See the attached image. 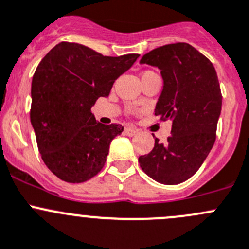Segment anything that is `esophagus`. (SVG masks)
<instances>
[{"mask_svg": "<svg viewBox=\"0 0 249 249\" xmlns=\"http://www.w3.org/2000/svg\"><path fill=\"white\" fill-rule=\"evenodd\" d=\"M124 132H125V135H126V136H135V135L137 134L136 130L132 129V127H125Z\"/></svg>", "mask_w": 249, "mask_h": 249, "instance_id": "34e87169", "label": "esophagus"}]
</instances>
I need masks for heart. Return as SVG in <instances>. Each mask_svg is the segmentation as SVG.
<instances>
[{
  "instance_id": "obj_1",
  "label": "heart",
  "mask_w": 249,
  "mask_h": 249,
  "mask_svg": "<svg viewBox=\"0 0 249 249\" xmlns=\"http://www.w3.org/2000/svg\"><path fill=\"white\" fill-rule=\"evenodd\" d=\"M145 74H154V72H150V71H147V72H144V73L142 74V76H145Z\"/></svg>"
}]
</instances>
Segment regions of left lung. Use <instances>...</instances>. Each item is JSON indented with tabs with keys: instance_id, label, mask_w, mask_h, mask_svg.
Returning <instances> with one entry per match:
<instances>
[{
	"instance_id": "left-lung-1",
	"label": "left lung",
	"mask_w": 249,
	"mask_h": 249,
	"mask_svg": "<svg viewBox=\"0 0 249 249\" xmlns=\"http://www.w3.org/2000/svg\"><path fill=\"white\" fill-rule=\"evenodd\" d=\"M140 64L158 67L164 85L155 115L172 120L167 143L141 155V169L150 178L175 185L192 177L212 149L222 110V94L212 62L188 43H173L143 55Z\"/></svg>"
}]
</instances>
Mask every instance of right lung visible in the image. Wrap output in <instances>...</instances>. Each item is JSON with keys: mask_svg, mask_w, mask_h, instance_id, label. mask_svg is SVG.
<instances>
[{"mask_svg": "<svg viewBox=\"0 0 249 249\" xmlns=\"http://www.w3.org/2000/svg\"><path fill=\"white\" fill-rule=\"evenodd\" d=\"M139 56H104L61 42L39 62L32 78L30 118L42 159L60 179L82 183L102 170L110 142L124 127L97 122L91 107L108 96L115 79Z\"/></svg>", "mask_w": 249, "mask_h": 249, "instance_id": "obj_1", "label": "right lung"}]
</instances>
